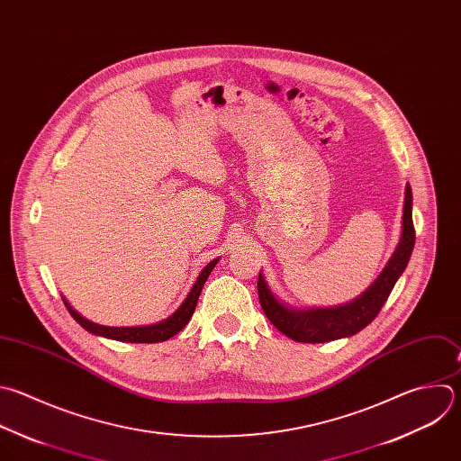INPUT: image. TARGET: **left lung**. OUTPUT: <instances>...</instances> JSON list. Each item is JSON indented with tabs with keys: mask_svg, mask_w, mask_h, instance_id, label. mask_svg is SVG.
<instances>
[{
	"mask_svg": "<svg viewBox=\"0 0 461 461\" xmlns=\"http://www.w3.org/2000/svg\"><path fill=\"white\" fill-rule=\"evenodd\" d=\"M414 248L412 226V192L405 186L402 237L380 276L353 302L337 305V308H312L293 310L282 303L269 289L264 275H258V298L269 322L294 342L319 344L344 337H353L369 326L380 313L382 305L389 298L396 280L405 271Z\"/></svg>",
	"mask_w": 461,
	"mask_h": 461,
	"instance_id": "8db88e82",
	"label": "left lung"
}]
</instances>
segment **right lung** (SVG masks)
Listing matches in <instances>:
<instances>
[{
  "instance_id": "1",
  "label": "right lung",
  "mask_w": 461,
  "mask_h": 461,
  "mask_svg": "<svg viewBox=\"0 0 461 461\" xmlns=\"http://www.w3.org/2000/svg\"><path fill=\"white\" fill-rule=\"evenodd\" d=\"M219 262V258H213L203 271L201 275L197 276L192 291L188 293V296L185 298V302L181 303V308L172 315L168 317L167 321L163 322H158V324H151V326H135V328H108V326H99V324H94L90 321H86L85 317H81L72 305L67 302V298L63 296V302L67 305L68 313L74 317V321L85 328L86 331H90L92 335H99V337H104V339H112V340H119V342H131V344H153V342H165L172 337H176L192 319L194 312H195V305H197V300H199V294L203 291V285L204 282L208 280L212 269L215 267V264Z\"/></svg>"
}]
</instances>
